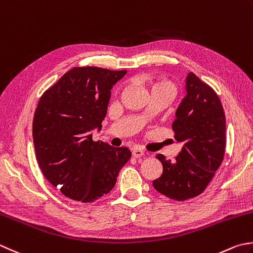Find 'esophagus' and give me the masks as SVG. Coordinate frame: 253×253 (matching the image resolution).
<instances>
[{
    "label": "esophagus",
    "instance_id": "1",
    "mask_svg": "<svg viewBox=\"0 0 253 253\" xmlns=\"http://www.w3.org/2000/svg\"><path fill=\"white\" fill-rule=\"evenodd\" d=\"M145 155V151H143L141 148H133L132 149V156L135 158H140Z\"/></svg>",
    "mask_w": 253,
    "mask_h": 253
}]
</instances>
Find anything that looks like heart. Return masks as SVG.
<instances>
[{"instance_id": "heart-1", "label": "heart", "mask_w": 253, "mask_h": 253, "mask_svg": "<svg viewBox=\"0 0 253 253\" xmlns=\"http://www.w3.org/2000/svg\"><path fill=\"white\" fill-rule=\"evenodd\" d=\"M159 87L170 88L171 91L174 92V85H173L170 81L165 80V79H161V78L155 79V80H153L151 83V90L152 88H159Z\"/></svg>"}]
</instances>
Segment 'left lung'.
Wrapping results in <instances>:
<instances>
[{"label": "left lung", "mask_w": 253, "mask_h": 253, "mask_svg": "<svg viewBox=\"0 0 253 253\" xmlns=\"http://www.w3.org/2000/svg\"><path fill=\"white\" fill-rule=\"evenodd\" d=\"M183 98L172 124L174 138L184 143L174 161L163 155L156 158L163 171L152 182L162 195L186 201L202 194L218 170L225 156L226 118L214 88L191 72Z\"/></svg>", "instance_id": "obj_1"}]
</instances>
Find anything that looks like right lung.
<instances>
[{"label": "right lung", "instance_id": "right-lung-1", "mask_svg": "<svg viewBox=\"0 0 253 253\" xmlns=\"http://www.w3.org/2000/svg\"><path fill=\"white\" fill-rule=\"evenodd\" d=\"M126 70L74 67L43 92L33 121L38 166L44 177L74 201L90 203L107 194L130 159L126 147L92 139L101 129L111 88Z\"/></svg>", "mask_w": 253, "mask_h": 253}]
</instances>
